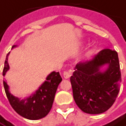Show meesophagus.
<instances>
[{
  "instance_id": "esophagus-1",
  "label": "esophagus",
  "mask_w": 126,
  "mask_h": 126,
  "mask_svg": "<svg viewBox=\"0 0 126 126\" xmlns=\"http://www.w3.org/2000/svg\"><path fill=\"white\" fill-rule=\"evenodd\" d=\"M72 75V70H68V71H65L63 72V77L65 79H69Z\"/></svg>"
}]
</instances>
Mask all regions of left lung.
<instances>
[{"instance_id": "left-lung-1", "label": "left lung", "mask_w": 126, "mask_h": 126, "mask_svg": "<svg viewBox=\"0 0 126 126\" xmlns=\"http://www.w3.org/2000/svg\"><path fill=\"white\" fill-rule=\"evenodd\" d=\"M106 68L103 69L104 66ZM70 77L73 97L85 113L97 114L113 105L119 92L121 72L118 54L105 49L90 59L79 62Z\"/></svg>"}]
</instances>
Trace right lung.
I'll use <instances>...</instances> for the list:
<instances>
[{
	"label": "right lung",
	"instance_id": "add662e5",
	"mask_svg": "<svg viewBox=\"0 0 126 126\" xmlns=\"http://www.w3.org/2000/svg\"><path fill=\"white\" fill-rule=\"evenodd\" d=\"M17 47L13 45L12 48ZM7 54L2 75L5 76L9 70L8 56ZM62 81L59 72H52L46 77L45 81L39 88L32 94L23 99H20L11 94L9 87L7 82L3 81L7 97L13 109L18 114L30 120H38L45 117L49 112L54 102L56 90Z\"/></svg>",
	"mask_w": 126,
	"mask_h": 126
}]
</instances>
